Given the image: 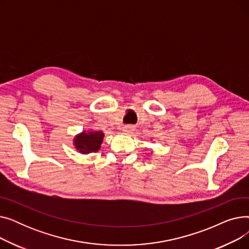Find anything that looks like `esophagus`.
Instances as JSON below:
<instances>
[{
	"label": "esophagus",
	"mask_w": 249,
	"mask_h": 249,
	"mask_svg": "<svg viewBox=\"0 0 249 249\" xmlns=\"http://www.w3.org/2000/svg\"><path fill=\"white\" fill-rule=\"evenodd\" d=\"M134 130H135V128L132 125H126L123 127V132L125 134H132Z\"/></svg>",
	"instance_id": "obj_1"
}]
</instances>
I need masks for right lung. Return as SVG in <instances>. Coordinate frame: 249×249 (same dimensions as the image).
I'll use <instances>...</instances> for the list:
<instances>
[{
    "label": "right lung",
    "mask_w": 249,
    "mask_h": 249,
    "mask_svg": "<svg viewBox=\"0 0 249 249\" xmlns=\"http://www.w3.org/2000/svg\"><path fill=\"white\" fill-rule=\"evenodd\" d=\"M104 139V133L102 131H83L77 134L73 139V144L83 154L97 152L101 148V144Z\"/></svg>",
    "instance_id": "right-lung-1"
}]
</instances>
